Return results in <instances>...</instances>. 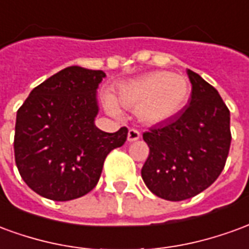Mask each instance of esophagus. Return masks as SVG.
<instances>
[{
	"instance_id": "obj_1",
	"label": "esophagus",
	"mask_w": 249,
	"mask_h": 249,
	"mask_svg": "<svg viewBox=\"0 0 249 249\" xmlns=\"http://www.w3.org/2000/svg\"><path fill=\"white\" fill-rule=\"evenodd\" d=\"M140 139V132L137 129H129L128 130V141L132 142V141H136Z\"/></svg>"
}]
</instances>
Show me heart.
<instances>
[{"label":"heart","instance_id":"obj_1","mask_svg":"<svg viewBox=\"0 0 249 249\" xmlns=\"http://www.w3.org/2000/svg\"><path fill=\"white\" fill-rule=\"evenodd\" d=\"M189 96V84L181 74L171 71H152L125 84L119 98L126 107H136L137 116L146 124H160L178 116ZM107 107L117 110L113 97L107 96Z\"/></svg>","mask_w":249,"mask_h":249}]
</instances>
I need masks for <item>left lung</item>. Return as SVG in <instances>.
Returning <instances> with one entry per match:
<instances>
[{"label": "left lung", "instance_id": "left-lung-1", "mask_svg": "<svg viewBox=\"0 0 249 249\" xmlns=\"http://www.w3.org/2000/svg\"><path fill=\"white\" fill-rule=\"evenodd\" d=\"M187 73L192 84L189 104L142 135L149 146L142 180L152 193L169 201L191 198L213 184L232 139L230 109L219 92L197 73Z\"/></svg>", "mask_w": 249, "mask_h": 249}]
</instances>
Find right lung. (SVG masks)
I'll list each match as a JSON object with an SVG mask.
<instances>
[{"mask_svg":"<svg viewBox=\"0 0 249 249\" xmlns=\"http://www.w3.org/2000/svg\"><path fill=\"white\" fill-rule=\"evenodd\" d=\"M103 71L68 66L36 87L17 110L16 165L30 189L54 201L90 192L105 157L124 145L128 129L107 133L94 125Z\"/></svg>","mask_w":249,"mask_h":249,"instance_id":"add662e5","label":"right lung"}]
</instances>
